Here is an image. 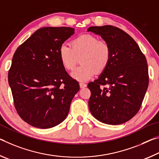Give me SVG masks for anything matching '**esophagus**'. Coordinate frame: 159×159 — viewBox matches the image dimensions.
Returning <instances> with one entry per match:
<instances>
[{
	"mask_svg": "<svg viewBox=\"0 0 159 159\" xmlns=\"http://www.w3.org/2000/svg\"><path fill=\"white\" fill-rule=\"evenodd\" d=\"M80 88H84V87H87V84H86L85 83H84V82H80Z\"/></svg>",
	"mask_w": 159,
	"mask_h": 159,
	"instance_id": "34e87169",
	"label": "esophagus"
}]
</instances>
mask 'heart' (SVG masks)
<instances>
[{
    "label": "heart",
    "instance_id": "1",
    "mask_svg": "<svg viewBox=\"0 0 159 159\" xmlns=\"http://www.w3.org/2000/svg\"><path fill=\"white\" fill-rule=\"evenodd\" d=\"M70 46L62 44L58 54L61 63L67 71H72L80 58L79 66L72 73V77L79 81H87L97 73H101L111 61V48L103 40L89 34L77 36L72 39Z\"/></svg>",
    "mask_w": 159,
    "mask_h": 159
}]
</instances>
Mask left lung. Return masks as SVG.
<instances>
[{"instance_id":"left-lung-1","label":"left lung","mask_w":159,"mask_h":159,"mask_svg":"<svg viewBox=\"0 0 159 159\" xmlns=\"http://www.w3.org/2000/svg\"><path fill=\"white\" fill-rule=\"evenodd\" d=\"M87 31L100 35L111 48L108 67L87 85L90 112L103 123L123 124L142 106L149 85L147 59L133 39L120 29L105 25Z\"/></svg>"}]
</instances>
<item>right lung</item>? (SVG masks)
Instances as JSON below:
<instances>
[{"mask_svg":"<svg viewBox=\"0 0 159 159\" xmlns=\"http://www.w3.org/2000/svg\"><path fill=\"white\" fill-rule=\"evenodd\" d=\"M73 28L43 27L17 48L8 72L15 109L26 123L38 128L55 127L66 118L80 90L59 58V48Z\"/></svg>","mask_w":159,"mask_h":159,"instance_id":"right-lung-1","label":"right lung"}]
</instances>
